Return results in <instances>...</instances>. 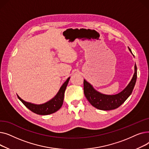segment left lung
<instances>
[{
  "label": "left lung",
  "instance_id": "8db88e82",
  "mask_svg": "<svg viewBox=\"0 0 149 149\" xmlns=\"http://www.w3.org/2000/svg\"><path fill=\"white\" fill-rule=\"evenodd\" d=\"M128 48L131 53L132 51ZM137 78V68L135 65V73L127 87L116 95L103 94L93 88L87 81L84 80V93L89 102L95 108L103 111H110L120 107L131 95Z\"/></svg>",
  "mask_w": 149,
  "mask_h": 149
}]
</instances>
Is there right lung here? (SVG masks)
Here are the masks:
<instances>
[{"label": "right lung", "mask_w": 149, "mask_h": 149, "mask_svg": "<svg viewBox=\"0 0 149 149\" xmlns=\"http://www.w3.org/2000/svg\"><path fill=\"white\" fill-rule=\"evenodd\" d=\"M69 79L70 77H69L66 81L63 83V84L61 86L59 91L56 96L52 99L48 101V102L42 104H35L26 102V101L23 100L21 98H20L19 95H17L18 98L22 101V103L33 112L42 115L51 114L57 112L61 108L63 103L65 92Z\"/></svg>", "instance_id": "add662e5"}]
</instances>
